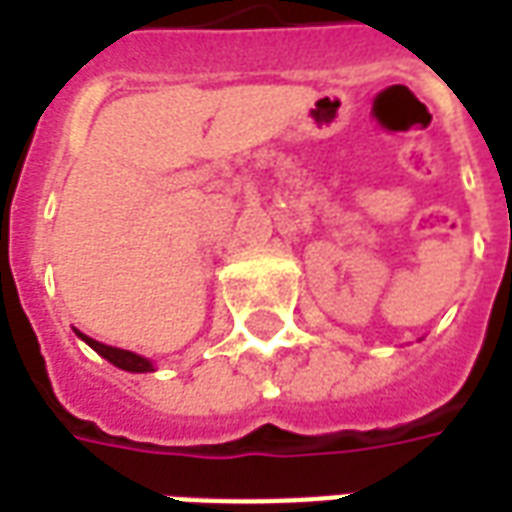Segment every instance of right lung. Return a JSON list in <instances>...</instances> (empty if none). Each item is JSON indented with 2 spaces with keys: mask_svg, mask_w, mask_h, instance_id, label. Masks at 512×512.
Returning a JSON list of instances; mask_svg holds the SVG:
<instances>
[{
  "mask_svg": "<svg viewBox=\"0 0 512 512\" xmlns=\"http://www.w3.org/2000/svg\"><path fill=\"white\" fill-rule=\"evenodd\" d=\"M76 334H79L84 343L93 348L95 354H101L106 362H112V365L120 367V370H128V373H153V365H150V359H145V356L134 354V351H123V348H112V345L98 343V340H93V337H87V334L82 332H76Z\"/></svg>",
  "mask_w": 512,
  "mask_h": 512,
  "instance_id": "right-lung-1",
  "label": "right lung"
}]
</instances>
